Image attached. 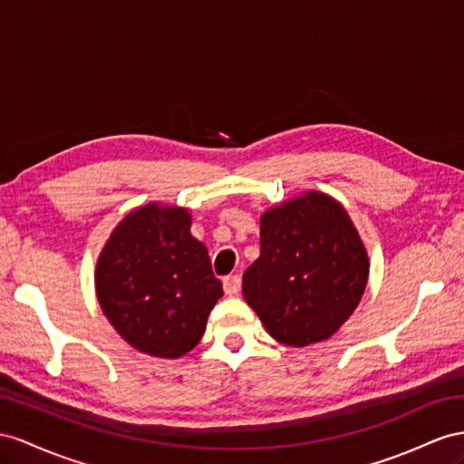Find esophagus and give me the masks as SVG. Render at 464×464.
Masks as SVG:
<instances>
[{
    "mask_svg": "<svg viewBox=\"0 0 464 464\" xmlns=\"http://www.w3.org/2000/svg\"><path fill=\"white\" fill-rule=\"evenodd\" d=\"M223 290L227 295H237L241 292V276L239 275H229L223 278Z\"/></svg>",
    "mask_w": 464,
    "mask_h": 464,
    "instance_id": "esophagus-1",
    "label": "esophagus"
}]
</instances>
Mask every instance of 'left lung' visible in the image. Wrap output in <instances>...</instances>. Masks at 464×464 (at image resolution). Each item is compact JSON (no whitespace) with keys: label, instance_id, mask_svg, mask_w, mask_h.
Instances as JSON below:
<instances>
[{"label":"left lung","instance_id":"left-lung-1","mask_svg":"<svg viewBox=\"0 0 464 464\" xmlns=\"http://www.w3.org/2000/svg\"><path fill=\"white\" fill-rule=\"evenodd\" d=\"M368 280L364 245L339 201L310 192L260 219V256L243 295L284 345L329 339L359 305Z\"/></svg>","mask_w":464,"mask_h":464}]
</instances>
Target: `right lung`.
Returning <instances> with one entry per match:
<instances>
[{
	"label": "right lung",
	"instance_id": "right-lung-1",
	"mask_svg": "<svg viewBox=\"0 0 464 464\" xmlns=\"http://www.w3.org/2000/svg\"><path fill=\"white\" fill-rule=\"evenodd\" d=\"M189 213L145 206L117 225L96 268L103 314L129 345L164 359L192 351L223 295Z\"/></svg>",
	"mask_w": 464,
	"mask_h": 464
}]
</instances>
